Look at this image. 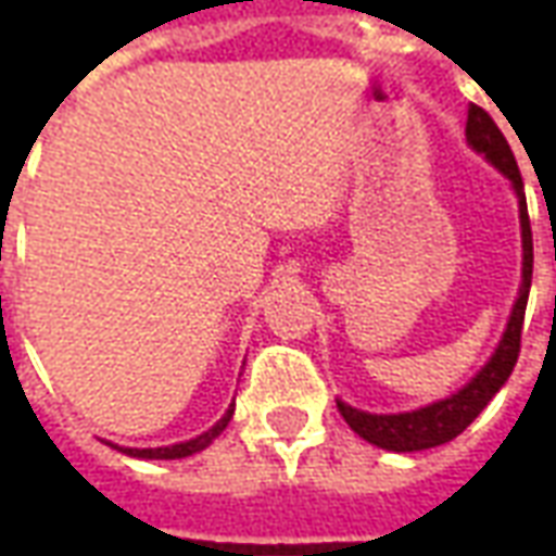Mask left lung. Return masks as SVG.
<instances>
[{"instance_id": "8db88e82", "label": "left lung", "mask_w": 556, "mask_h": 556, "mask_svg": "<svg viewBox=\"0 0 556 556\" xmlns=\"http://www.w3.org/2000/svg\"><path fill=\"white\" fill-rule=\"evenodd\" d=\"M465 137L467 146L513 181V190L518 195L521 250H525V255H521V289H518L506 330H503L501 342H497L489 363L462 390H455L453 396L438 399L426 408L405 410V414H369V410L351 408L337 399L339 414L345 417L351 429L357 431L363 441L390 450V453H417V450H431V446H441V443L458 438L482 414L491 399L497 396V390L509 381L515 363H518V351H521V327H525L530 279H533V231H530V217H527L525 181H521L513 148L501 134V127L494 125L491 115L477 103H470V110H467Z\"/></svg>"}]
</instances>
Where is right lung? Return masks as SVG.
I'll list each match as a JSON object with an SVG mask.
<instances>
[{
	"label": "right lung",
	"instance_id": "obj_1",
	"mask_svg": "<svg viewBox=\"0 0 556 556\" xmlns=\"http://www.w3.org/2000/svg\"><path fill=\"white\" fill-rule=\"evenodd\" d=\"M231 414H235V405H229V410H226V414H223V417H219L207 431L195 434V438H190V441L172 443V446H148V450H137V446H118V443H110V446H115L118 453L134 455V458H187V455L202 453L205 446H211V441H214V438H219V434H223V429L229 426Z\"/></svg>",
	"mask_w": 556,
	"mask_h": 556
}]
</instances>
